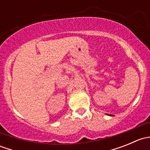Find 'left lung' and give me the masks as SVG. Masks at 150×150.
Listing matches in <instances>:
<instances>
[{
    "label": "left lung",
    "mask_w": 150,
    "mask_h": 150,
    "mask_svg": "<svg viewBox=\"0 0 150 150\" xmlns=\"http://www.w3.org/2000/svg\"><path fill=\"white\" fill-rule=\"evenodd\" d=\"M107 115H110V116H112V115H108V114H107Z\"/></svg>",
    "instance_id": "1"
}]
</instances>
